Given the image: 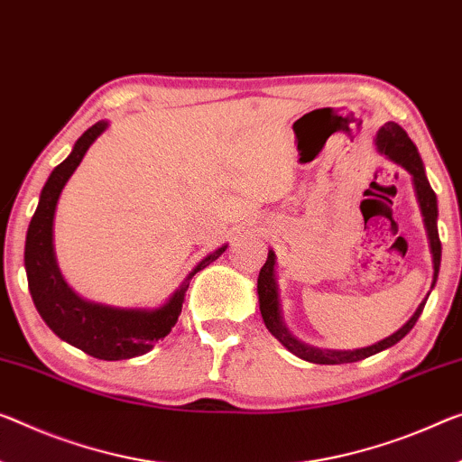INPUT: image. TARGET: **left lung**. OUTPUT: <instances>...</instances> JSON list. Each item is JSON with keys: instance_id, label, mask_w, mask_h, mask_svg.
Returning a JSON list of instances; mask_svg holds the SVG:
<instances>
[{"instance_id": "8db88e82", "label": "left lung", "mask_w": 462, "mask_h": 462, "mask_svg": "<svg viewBox=\"0 0 462 462\" xmlns=\"http://www.w3.org/2000/svg\"><path fill=\"white\" fill-rule=\"evenodd\" d=\"M375 146H378V151L382 154H386L388 159L399 162V165H402L411 175H413L417 198H420V207L425 217L423 221H425V226H428L431 254H434V285H436L439 260H442V244H439V236H438V202H436L434 189H431L428 177H425L423 162H421L420 152H417V146L411 142L407 132L394 122H388L380 127L378 136H375ZM434 285H431V289H434ZM258 297H260V311H262V318H264L266 328L271 330L291 353H295L297 357L310 361V364H320V365L353 364V361H361L370 357V355H375L388 349V346L396 345L401 338L409 335V330L413 328L417 320H420L421 311L425 308V301H428V297H425V301L420 303V308H417L415 314L411 316V320L404 324L402 328L396 330L394 335L380 340V343L365 346V349H355V351H328V349L322 351V349H314V346L300 343V340L291 337L285 326H282L281 310H279V291H276V282H274V254L273 252H268L266 264L260 268Z\"/></svg>"}]
</instances>
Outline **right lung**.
Segmentation results:
<instances>
[{
  "label": "right lung",
  "instance_id": "add662e5",
  "mask_svg": "<svg viewBox=\"0 0 462 462\" xmlns=\"http://www.w3.org/2000/svg\"><path fill=\"white\" fill-rule=\"evenodd\" d=\"M107 122H97L80 138L69 152V157L53 169L45 186H42L39 207L28 225L24 245V266L28 276L34 308L55 335L78 349L97 359L119 361L132 359L148 353L159 338H165L181 314L183 297L189 287L191 276L207 268L221 255L226 245L207 255L194 271L188 274L183 285L175 291L171 300L162 308L146 310H117L109 305L84 301L66 285L53 254V217L60 194L69 175L80 165L88 146Z\"/></svg>",
  "mask_w": 462,
  "mask_h": 462
}]
</instances>
